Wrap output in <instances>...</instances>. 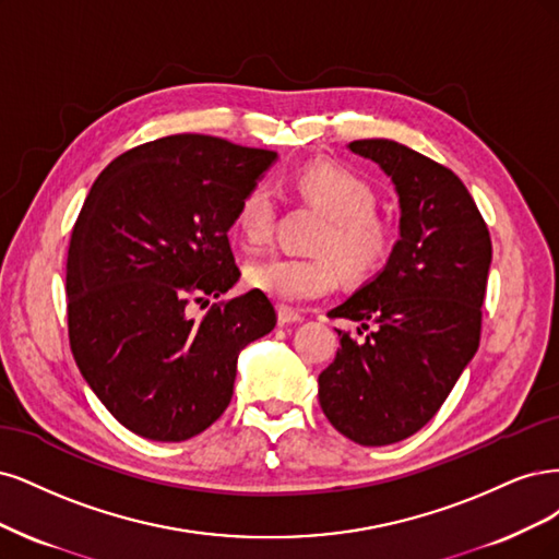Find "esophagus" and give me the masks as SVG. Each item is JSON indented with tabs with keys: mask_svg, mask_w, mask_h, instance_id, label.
<instances>
[{
	"mask_svg": "<svg viewBox=\"0 0 559 559\" xmlns=\"http://www.w3.org/2000/svg\"><path fill=\"white\" fill-rule=\"evenodd\" d=\"M304 316L299 311L287 309V306H278V322L281 325H295V322H301Z\"/></svg>",
	"mask_w": 559,
	"mask_h": 559,
	"instance_id": "1",
	"label": "esophagus"
}]
</instances>
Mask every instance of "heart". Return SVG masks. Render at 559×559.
I'll return each mask as SVG.
<instances>
[{
    "mask_svg": "<svg viewBox=\"0 0 559 559\" xmlns=\"http://www.w3.org/2000/svg\"><path fill=\"white\" fill-rule=\"evenodd\" d=\"M297 190L328 213L316 248L322 255L299 258L274 253L253 260L246 266L250 287L283 304L320 299L336 290L341 264L353 276H367L381 269L390 255L392 231L373 215L376 192L362 176L341 165L306 167L295 178ZM276 221V194L272 186L258 181L250 186L234 209V229L255 246L272 237ZM337 257L334 259L331 253Z\"/></svg>",
    "mask_w": 559,
    "mask_h": 559,
    "instance_id": "obj_1",
    "label": "heart"
}]
</instances>
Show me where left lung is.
<instances>
[{"label": "left lung", "mask_w": 559, "mask_h": 559, "mask_svg": "<svg viewBox=\"0 0 559 559\" xmlns=\"http://www.w3.org/2000/svg\"><path fill=\"white\" fill-rule=\"evenodd\" d=\"M348 151L392 181L400 239L381 272L328 313L371 332L355 341L338 330L318 400L350 441L390 445L435 418L476 355L492 241L469 190L439 162L390 139L350 141Z\"/></svg>", "instance_id": "obj_1"}]
</instances>
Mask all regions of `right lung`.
<instances>
[{"label":"right lung","instance_id":"obj_1","mask_svg":"<svg viewBox=\"0 0 559 559\" xmlns=\"http://www.w3.org/2000/svg\"><path fill=\"white\" fill-rule=\"evenodd\" d=\"M276 159L174 134L116 157L87 192L67 258L69 344L90 390L143 439L202 435L231 400L239 353L276 328L260 290L202 320L188 311L239 281L234 209Z\"/></svg>","mask_w":559,"mask_h":559}]
</instances>
